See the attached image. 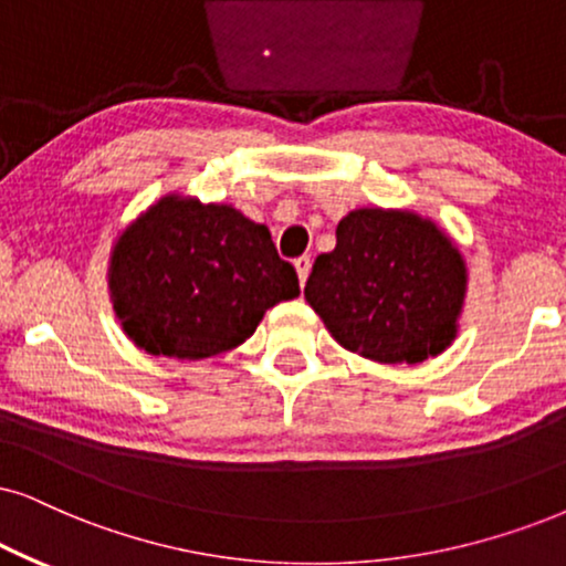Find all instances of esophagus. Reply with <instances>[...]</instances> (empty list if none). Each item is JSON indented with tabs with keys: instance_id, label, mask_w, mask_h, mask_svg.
I'll return each mask as SVG.
<instances>
[{
	"instance_id": "esophagus-1",
	"label": "esophagus",
	"mask_w": 566,
	"mask_h": 566,
	"mask_svg": "<svg viewBox=\"0 0 566 566\" xmlns=\"http://www.w3.org/2000/svg\"><path fill=\"white\" fill-rule=\"evenodd\" d=\"M311 255H300V259H295V271H297V279L300 284H305L307 274H311Z\"/></svg>"
}]
</instances>
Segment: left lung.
<instances>
[{
	"instance_id": "1",
	"label": "left lung",
	"mask_w": 566,
	"mask_h": 566,
	"mask_svg": "<svg viewBox=\"0 0 566 566\" xmlns=\"http://www.w3.org/2000/svg\"><path fill=\"white\" fill-rule=\"evenodd\" d=\"M468 263L452 238L410 209H355L336 224L305 300L349 353L397 366L423 363L454 342Z\"/></svg>"
}]
</instances>
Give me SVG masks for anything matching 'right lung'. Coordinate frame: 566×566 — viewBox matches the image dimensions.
Here are the masks:
<instances>
[{"label":"right lung","instance_id":"add662e5","mask_svg":"<svg viewBox=\"0 0 566 566\" xmlns=\"http://www.w3.org/2000/svg\"><path fill=\"white\" fill-rule=\"evenodd\" d=\"M106 279L127 339L177 360L240 347L269 307L300 295L269 227L230 203L180 192L161 196L117 234Z\"/></svg>","mask_w":566,"mask_h":566}]
</instances>
